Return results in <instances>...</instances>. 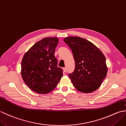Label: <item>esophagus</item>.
Instances as JSON below:
<instances>
[{"mask_svg": "<svg viewBox=\"0 0 126 126\" xmlns=\"http://www.w3.org/2000/svg\"><path fill=\"white\" fill-rule=\"evenodd\" d=\"M63 71H64V73H66V68H63Z\"/></svg>", "mask_w": 126, "mask_h": 126, "instance_id": "esophagus-1", "label": "esophagus"}]
</instances>
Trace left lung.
I'll use <instances>...</instances> for the list:
<instances>
[{
	"mask_svg": "<svg viewBox=\"0 0 126 126\" xmlns=\"http://www.w3.org/2000/svg\"><path fill=\"white\" fill-rule=\"evenodd\" d=\"M73 53L75 68L69 74L76 89L83 93H90L100 87L106 78L108 68L103 53L92 42L79 37L64 39Z\"/></svg>",
	"mask_w": 126,
	"mask_h": 126,
	"instance_id": "8db88e82",
	"label": "left lung"
}]
</instances>
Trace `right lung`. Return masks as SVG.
<instances>
[{
	"mask_svg": "<svg viewBox=\"0 0 126 126\" xmlns=\"http://www.w3.org/2000/svg\"><path fill=\"white\" fill-rule=\"evenodd\" d=\"M59 39L46 37L37 42L22 58L21 75L28 87L33 92L46 94L57 86L63 76L54 56Z\"/></svg>",
	"mask_w": 126,
	"mask_h": 126,
	"instance_id": "1",
	"label": "right lung"
}]
</instances>
